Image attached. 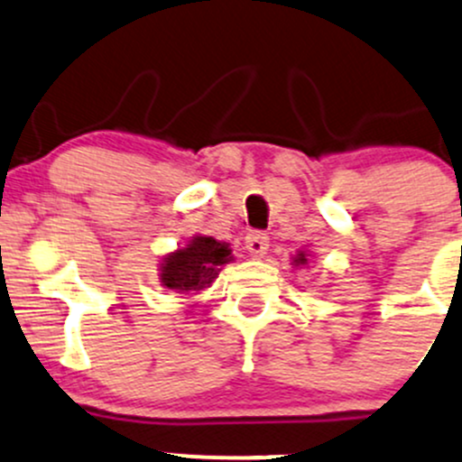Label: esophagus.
I'll return each mask as SVG.
<instances>
[{
	"mask_svg": "<svg viewBox=\"0 0 462 462\" xmlns=\"http://www.w3.org/2000/svg\"><path fill=\"white\" fill-rule=\"evenodd\" d=\"M267 245H270V239H267L265 232H250V235L245 236V247L252 256L265 254Z\"/></svg>",
	"mask_w": 462,
	"mask_h": 462,
	"instance_id": "obj_1",
	"label": "esophagus"
}]
</instances>
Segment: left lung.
<instances>
[{"label":"left lung","instance_id":"1","mask_svg":"<svg viewBox=\"0 0 462 462\" xmlns=\"http://www.w3.org/2000/svg\"><path fill=\"white\" fill-rule=\"evenodd\" d=\"M293 263H298V265H305V263H307V256H305V252H300V254H298L296 258H293Z\"/></svg>","mask_w":462,"mask_h":462}]
</instances>
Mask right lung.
<instances>
[{
    "mask_svg": "<svg viewBox=\"0 0 462 462\" xmlns=\"http://www.w3.org/2000/svg\"><path fill=\"white\" fill-rule=\"evenodd\" d=\"M230 247L212 236H192L186 247L164 256L160 282L173 291H199L219 276V267L230 263Z\"/></svg>",
    "mask_w": 462,
    "mask_h": 462,
    "instance_id": "right-lung-1",
    "label": "right lung"
}]
</instances>
